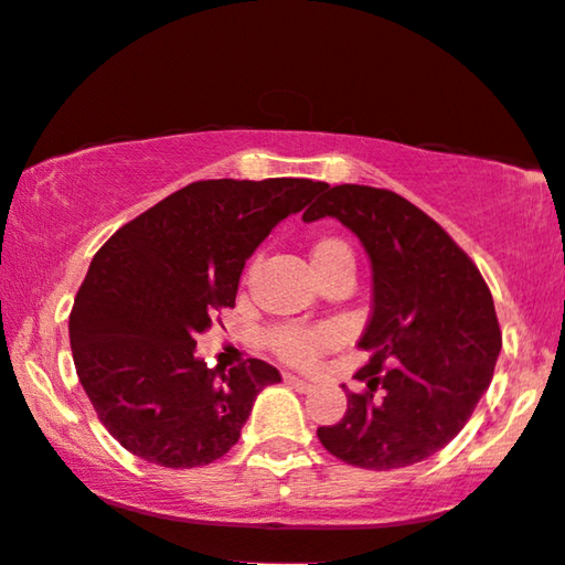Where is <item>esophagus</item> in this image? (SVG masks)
Listing matches in <instances>:
<instances>
[{"label":"esophagus","instance_id":"1","mask_svg":"<svg viewBox=\"0 0 565 565\" xmlns=\"http://www.w3.org/2000/svg\"><path fill=\"white\" fill-rule=\"evenodd\" d=\"M284 382H287V385H289L291 390H297V393H302V395L312 393L310 382L302 380V377H297V374H284Z\"/></svg>","mask_w":565,"mask_h":565}]
</instances>
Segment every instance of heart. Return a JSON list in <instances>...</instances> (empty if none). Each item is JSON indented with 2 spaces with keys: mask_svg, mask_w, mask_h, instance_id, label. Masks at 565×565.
Here are the masks:
<instances>
[{
  "mask_svg": "<svg viewBox=\"0 0 565 565\" xmlns=\"http://www.w3.org/2000/svg\"><path fill=\"white\" fill-rule=\"evenodd\" d=\"M353 258L351 247L338 237H318L310 245V263L315 274L330 266L333 260ZM335 330L333 328H302V326H281L274 328L266 335V343L270 351H276L278 356L289 364H310L315 356H320L322 351H328L335 343Z\"/></svg>",
  "mask_w": 565,
  "mask_h": 565,
  "instance_id": "1",
  "label": "heart"
}]
</instances>
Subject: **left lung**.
<instances>
[{
	"instance_id": "1",
	"label": "left lung",
	"mask_w": 565,
	"mask_h": 565,
	"mask_svg": "<svg viewBox=\"0 0 565 565\" xmlns=\"http://www.w3.org/2000/svg\"><path fill=\"white\" fill-rule=\"evenodd\" d=\"M302 220L333 216L372 263V318L359 345L345 416L320 426L322 447L364 470H397L447 447L493 380L501 330L483 276L452 237L403 195L326 185Z\"/></svg>"
}]
</instances>
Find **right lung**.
I'll use <instances>...</instances> for the list:
<instances>
[{
	"mask_svg": "<svg viewBox=\"0 0 565 565\" xmlns=\"http://www.w3.org/2000/svg\"><path fill=\"white\" fill-rule=\"evenodd\" d=\"M322 188L307 178L199 180L95 253L70 315V343L82 387L120 447L180 470L237 445L255 397L281 374L260 359L209 370L195 335L235 307L255 247Z\"/></svg>",
	"mask_w": 565,
	"mask_h": 565,
	"instance_id": "add662e5",
	"label": "right lung"
}]
</instances>
